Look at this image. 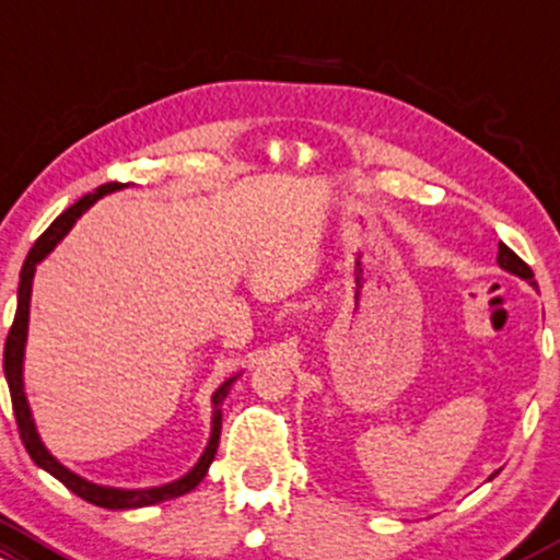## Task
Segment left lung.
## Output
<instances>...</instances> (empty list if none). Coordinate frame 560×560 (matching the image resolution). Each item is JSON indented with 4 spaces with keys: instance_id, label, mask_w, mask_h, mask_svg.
Listing matches in <instances>:
<instances>
[{
    "instance_id": "left-lung-1",
    "label": "left lung",
    "mask_w": 560,
    "mask_h": 560,
    "mask_svg": "<svg viewBox=\"0 0 560 560\" xmlns=\"http://www.w3.org/2000/svg\"><path fill=\"white\" fill-rule=\"evenodd\" d=\"M497 262H500V268H505L508 273H515L518 279H524V281H529V284H534L532 268L526 266V262L521 260V257L515 255L513 249L505 247V244H500V252H497ZM494 476H497V472H494ZM494 476H491V478H494Z\"/></svg>"
}]
</instances>
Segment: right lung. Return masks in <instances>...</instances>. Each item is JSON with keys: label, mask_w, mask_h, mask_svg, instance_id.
<instances>
[{"label": "right lung", "mask_w": 560, "mask_h": 560, "mask_svg": "<svg viewBox=\"0 0 560 560\" xmlns=\"http://www.w3.org/2000/svg\"><path fill=\"white\" fill-rule=\"evenodd\" d=\"M121 188H127V183H106V186L95 188V190H92V194L82 196V199H79L77 205H71L69 210L60 214V218H55L50 229H47L39 238H36V244H34V247H31L26 262H23V268H21V284H18L15 322H12L8 342H4V377H8V385H10L12 411H15L18 430H21V441H23V446H26V452L31 454V459H34V463L39 465L42 470H47V472H50V476L58 478V481L63 483L66 489H71L77 497H82V500L92 502V505L108 508V510H130V508L156 505V502H164V500H172V497L188 494L190 489L199 487L201 478H205L207 470H210V465H212V459H214V452H218V444H220V425H223V411H220V404L225 401V396H229L231 385L236 383V377H231V380H225V383L220 385L218 390H214V396H212V404H214V411H212V435H210V444H207L205 454H201V457H199V463H196L194 468L186 472V476L177 478V481H172V483H164V487H151V489L97 487V483H92V481H88V478H82V476H77V472H71L69 468H66V465H60L58 459H55L52 454L45 450V444H42L39 433H36V425H34V417H31V409H28L26 390H23V353H26L31 281H34L36 262L45 260V257L50 255L55 247H58L60 238H63L66 233L73 229V223H77V220L82 218V214L88 212L90 207L95 205L97 199H101V196L114 194V190H121Z\"/></svg>", "instance_id": "right-lung-1"}]
</instances>
